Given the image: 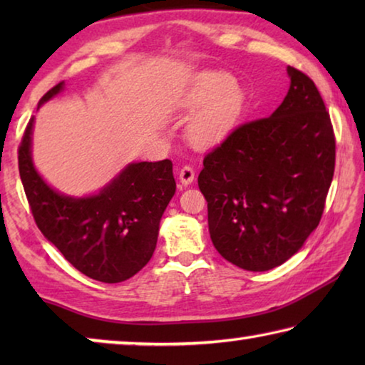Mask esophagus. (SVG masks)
Wrapping results in <instances>:
<instances>
[{
  "instance_id": "esophagus-1",
  "label": "esophagus",
  "mask_w": 365,
  "mask_h": 365,
  "mask_svg": "<svg viewBox=\"0 0 365 365\" xmlns=\"http://www.w3.org/2000/svg\"><path fill=\"white\" fill-rule=\"evenodd\" d=\"M178 180L182 182V185H190L191 182L195 180V169L191 168V165H183V168L180 169V172H178Z\"/></svg>"
}]
</instances>
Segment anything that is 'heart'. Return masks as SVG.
Here are the masks:
<instances>
[{"label":"heart","instance_id":"1","mask_svg":"<svg viewBox=\"0 0 365 365\" xmlns=\"http://www.w3.org/2000/svg\"><path fill=\"white\" fill-rule=\"evenodd\" d=\"M185 108L197 109L188 127L190 138L196 145H214L232 130L242 113L243 95L238 85L224 73L202 78L185 98Z\"/></svg>","mask_w":365,"mask_h":365}]
</instances>
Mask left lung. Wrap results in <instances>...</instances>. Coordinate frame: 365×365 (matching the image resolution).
<instances>
[{
    "instance_id": "1",
    "label": "left lung",
    "mask_w": 365,
    "mask_h": 365,
    "mask_svg": "<svg viewBox=\"0 0 365 365\" xmlns=\"http://www.w3.org/2000/svg\"><path fill=\"white\" fill-rule=\"evenodd\" d=\"M292 83L275 113L245 122L202 160L215 250L264 272L288 261L322 219L335 172V133L316 83L288 67Z\"/></svg>"
}]
</instances>
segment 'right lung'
I'll list each match as a JSON object with an SVG mask.
<instances>
[{
	"label": "right lung",
	"mask_w": 365,
	"mask_h": 365,
	"mask_svg": "<svg viewBox=\"0 0 365 365\" xmlns=\"http://www.w3.org/2000/svg\"><path fill=\"white\" fill-rule=\"evenodd\" d=\"M61 90L63 82L43 95L40 104ZM32 127L34 117L19 145V174L36 227L90 279L104 283L130 279L156 250L160 217L175 193L172 163L130 164L98 195L64 196L48 187L34 168Z\"/></svg>",
	"instance_id": "add662e5"
}]
</instances>
